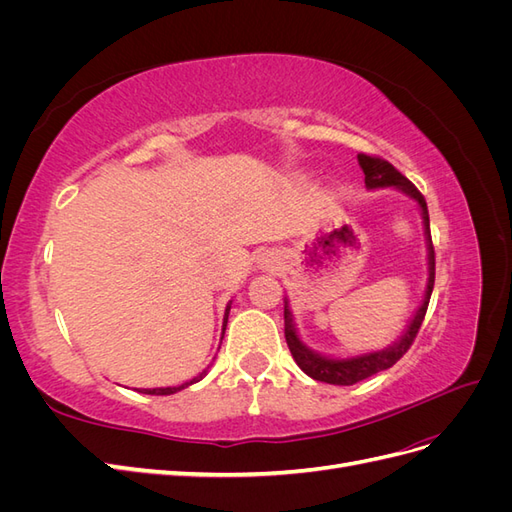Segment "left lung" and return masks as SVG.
Wrapping results in <instances>:
<instances>
[{
    "label": "left lung",
    "instance_id": "left-lung-1",
    "mask_svg": "<svg viewBox=\"0 0 512 512\" xmlns=\"http://www.w3.org/2000/svg\"><path fill=\"white\" fill-rule=\"evenodd\" d=\"M359 166L365 173V185L369 190H378V188H395L399 192H404L406 196L414 198L416 205L421 207L423 215V226H425V241H427V265H429V277H427V288H425V297L423 303L418 305L414 318L410 320L408 329L404 331L397 342L384 350L376 352H367L361 356H350V359H333V356H324L320 352H314L312 348H307L301 337L297 335V327L292 322V312L288 307V299H284V335H286V344L290 348L292 359L297 361V365L305 371L309 378H314L318 382H327V384H339V386H350L361 382L369 376L378 374V371H384L393 367L401 356L408 352L412 346L414 337L421 329L423 318L427 314V305L433 292V280H436V254H433V243H431V232H429V211L423 194L414 188V183L408 181L399 170L382 158L376 156H367V153H359Z\"/></svg>",
    "mask_w": 512,
    "mask_h": 512
}]
</instances>
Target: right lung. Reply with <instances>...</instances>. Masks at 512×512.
<instances>
[{"label":"right lung","mask_w":512,"mask_h":512,"mask_svg":"<svg viewBox=\"0 0 512 512\" xmlns=\"http://www.w3.org/2000/svg\"><path fill=\"white\" fill-rule=\"evenodd\" d=\"M228 312H230V303L226 305V314H224V329H222V337H224V331H226V322H228ZM203 376H205V371L200 376H196V378H192L190 382H185V384H181V386H166V389H141L138 393H145V395H173V393H177V391H181V389H185V386H190V384H194V382H198V380H203Z\"/></svg>","instance_id":"obj_1"}]
</instances>
